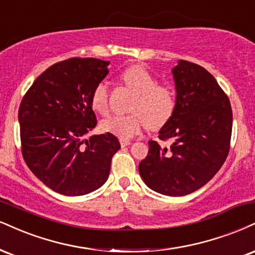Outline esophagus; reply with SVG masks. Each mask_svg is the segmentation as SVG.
Returning <instances> with one entry per match:
<instances>
[{"label":"esophagus","mask_w":255,"mask_h":255,"mask_svg":"<svg viewBox=\"0 0 255 255\" xmlns=\"http://www.w3.org/2000/svg\"><path fill=\"white\" fill-rule=\"evenodd\" d=\"M120 143H121V147H126V146L130 145V141L126 140V139H120Z\"/></svg>","instance_id":"1"}]
</instances>
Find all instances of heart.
Returning <instances> with one entry per match:
<instances>
[{"label":"heart","mask_w":255,"mask_h":255,"mask_svg":"<svg viewBox=\"0 0 255 255\" xmlns=\"http://www.w3.org/2000/svg\"><path fill=\"white\" fill-rule=\"evenodd\" d=\"M120 78L133 93L130 104L133 113L127 115H113L101 122L106 133L131 139L145 128L148 122L153 128L164 126L176 110V94L167 84L157 83V78L145 66L131 65L120 75ZM91 107L98 114H107L109 107V85L100 82L91 94Z\"/></svg>","instance_id":"obj_1"}]
</instances>
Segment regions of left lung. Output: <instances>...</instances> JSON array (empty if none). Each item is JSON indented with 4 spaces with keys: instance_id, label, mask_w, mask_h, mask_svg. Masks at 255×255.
I'll list each match as a JSON object with an SVG mask.
<instances>
[{
    "instance_id": "left-lung-1",
    "label": "left lung",
    "mask_w": 255,
    "mask_h": 255,
    "mask_svg": "<svg viewBox=\"0 0 255 255\" xmlns=\"http://www.w3.org/2000/svg\"><path fill=\"white\" fill-rule=\"evenodd\" d=\"M172 73L176 110L159 131V139L172 143L167 148L148 141L139 173L153 191L184 196L205 185L226 161L233 113L228 96L204 67L179 60Z\"/></svg>"
}]
</instances>
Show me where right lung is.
I'll use <instances>...</instances> for the list:
<instances>
[{"instance_id":"add662e5","label":"right lung","mask_w":255,"mask_h":255,"mask_svg":"<svg viewBox=\"0 0 255 255\" xmlns=\"http://www.w3.org/2000/svg\"><path fill=\"white\" fill-rule=\"evenodd\" d=\"M109 61L70 58L35 79L19 108L22 157L46 186L65 196L93 192L107 182L118 137L106 133L83 140L97 125L94 88L108 75Z\"/></svg>"}]
</instances>
